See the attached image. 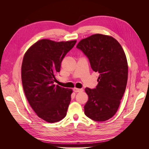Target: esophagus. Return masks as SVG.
Masks as SVG:
<instances>
[{"label": "esophagus", "mask_w": 149, "mask_h": 149, "mask_svg": "<svg viewBox=\"0 0 149 149\" xmlns=\"http://www.w3.org/2000/svg\"><path fill=\"white\" fill-rule=\"evenodd\" d=\"M73 91L75 93H79V92H81L83 91V89H78V88H74Z\"/></svg>", "instance_id": "1"}]
</instances>
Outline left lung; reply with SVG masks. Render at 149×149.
<instances>
[{
	"label": "left lung",
	"instance_id": "1",
	"mask_svg": "<svg viewBox=\"0 0 149 149\" xmlns=\"http://www.w3.org/2000/svg\"><path fill=\"white\" fill-rule=\"evenodd\" d=\"M87 56L91 68L100 76L95 89L85 88L88 96L84 114L96 121H105L118 111L127 86L128 65L120 44L111 36L94 34L76 45Z\"/></svg>",
	"mask_w": 149,
	"mask_h": 149
}]
</instances>
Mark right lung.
<instances>
[{
	"mask_svg": "<svg viewBox=\"0 0 149 149\" xmlns=\"http://www.w3.org/2000/svg\"><path fill=\"white\" fill-rule=\"evenodd\" d=\"M76 43L42 39L24 55L21 76L25 96L37 115L49 123L61 120L67 114L73 90L53 83L63 59Z\"/></svg>",
	"mask_w": 149,
	"mask_h": 149,
	"instance_id": "add662e5",
	"label": "right lung"
}]
</instances>
